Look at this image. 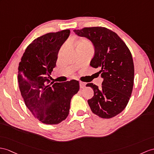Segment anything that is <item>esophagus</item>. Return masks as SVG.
<instances>
[{
    "mask_svg": "<svg viewBox=\"0 0 154 154\" xmlns=\"http://www.w3.org/2000/svg\"><path fill=\"white\" fill-rule=\"evenodd\" d=\"M85 85L86 84L84 83V82H80V88H84L85 87Z\"/></svg>",
    "mask_w": 154,
    "mask_h": 154,
    "instance_id": "34e87169",
    "label": "esophagus"
}]
</instances>
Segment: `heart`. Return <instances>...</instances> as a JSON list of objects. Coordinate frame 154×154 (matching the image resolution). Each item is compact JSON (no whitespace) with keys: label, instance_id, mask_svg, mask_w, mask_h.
Masks as SVG:
<instances>
[{"label":"heart","instance_id":"obj_1","mask_svg":"<svg viewBox=\"0 0 154 154\" xmlns=\"http://www.w3.org/2000/svg\"><path fill=\"white\" fill-rule=\"evenodd\" d=\"M74 46L75 49H84V50H89V49H92V45L90 43L89 41L87 39L82 38L78 41V42L74 44ZM62 51H60L59 55L61 54Z\"/></svg>","mask_w":154,"mask_h":154}]
</instances>
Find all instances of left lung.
I'll return each mask as SVG.
<instances>
[{
    "label": "left lung",
    "mask_w": 154,
    "mask_h": 154,
    "mask_svg": "<svg viewBox=\"0 0 154 154\" xmlns=\"http://www.w3.org/2000/svg\"><path fill=\"white\" fill-rule=\"evenodd\" d=\"M78 36L87 38L92 42L94 57L90 65L99 68L102 87L93 83L94 95L88 100L93 114L102 118H111L125 109L133 91L134 64L131 52L116 32L105 27H85L74 30Z\"/></svg>",
    "instance_id": "left-lung-1"
}]
</instances>
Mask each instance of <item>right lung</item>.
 Wrapping results in <instances>:
<instances>
[{
    "instance_id": "right-lung-1",
    "label": "right lung",
    "mask_w": 154,
    "mask_h": 154,
    "mask_svg": "<svg viewBox=\"0 0 154 154\" xmlns=\"http://www.w3.org/2000/svg\"><path fill=\"white\" fill-rule=\"evenodd\" d=\"M70 30L50 32L30 44L18 67V83L26 106L46 124L55 125L69 113L70 100L80 89L78 81L51 82L59 51L69 38Z\"/></svg>"
}]
</instances>
